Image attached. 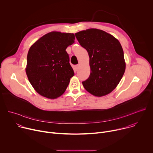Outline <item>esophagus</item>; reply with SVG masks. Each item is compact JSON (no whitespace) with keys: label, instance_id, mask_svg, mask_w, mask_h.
Listing matches in <instances>:
<instances>
[{"label":"esophagus","instance_id":"34e87169","mask_svg":"<svg viewBox=\"0 0 153 153\" xmlns=\"http://www.w3.org/2000/svg\"><path fill=\"white\" fill-rule=\"evenodd\" d=\"M79 65H76V66H75V67H74V68H75L76 70H77L78 68H79Z\"/></svg>","mask_w":153,"mask_h":153}]
</instances>
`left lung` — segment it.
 <instances>
[{
  "label": "left lung",
  "instance_id": "left-lung-1",
  "mask_svg": "<svg viewBox=\"0 0 153 153\" xmlns=\"http://www.w3.org/2000/svg\"><path fill=\"white\" fill-rule=\"evenodd\" d=\"M80 45L90 57V76L82 82L85 89L96 97L111 93L125 71L122 47L113 35L103 30L90 28L75 34Z\"/></svg>",
  "mask_w": 153,
  "mask_h": 153
}]
</instances>
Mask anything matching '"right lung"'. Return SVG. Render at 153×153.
I'll return each mask as SVG.
<instances>
[{"mask_svg":"<svg viewBox=\"0 0 153 153\" xmlns=\"http://www.w3.org/2000/svg\"><path fill=\"white\" fill-rule=\"evenodd\" d=\"M74 39L73 33L52 31L30 48L25 71L34 89L42 96L54 99L66 90L74 75L66 49Z\"/></svg>","mask_w":153,"mask_h":153,"instance_id":"1","label":"right lung"}]
</instances>
